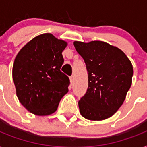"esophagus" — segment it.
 Masks as SVG:
<instances>
[{
  "label": "esophagus",
  "mask_w": 147,
  "mask_h": 147,
  "mask_svg": "<svg viewBox=\"0 0 147 147\" xmlns=\"http://www.w3.org/2000/svg\"><path fill=\"white\" fill-rule=\"evenodd\" d=\"M74 82H75V78H74V76H71V77H70V82H71V84H73Z\"/></svg>",
  "instance_id": "esophagus-1"
}]
</instances>
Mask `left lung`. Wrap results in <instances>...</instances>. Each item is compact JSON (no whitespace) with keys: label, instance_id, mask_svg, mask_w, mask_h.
I'll return each instance as SVG.
<instances>
[{"label":"left lung","instance_id":"8db88e82","mask_svg":"<svg viewBox=\"0 0 147 147\" xmlns=\"http://www.w3.org/2000/svg\"><path fill=\"white\" fill-rule=\"evenodd\" d=\"M84 59L88 88L78 102L82 116L92 121L107 119L116 113L131 88L133 66L123 51L101 40L74 41Z\"/></svg>","mask_w":147,"mask_h":147}]
</instances>
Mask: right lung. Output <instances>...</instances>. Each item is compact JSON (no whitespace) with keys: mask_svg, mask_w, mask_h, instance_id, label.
Here are the masks:
<instances>
[{"mask_svg":"<svg viewBox=\"0 0 147 147\" xmlns=\"http://www.w3.org/2000/svg\"><path fill=\"white\" fill-rule=\"evenodd\" d=\"M67 42L51 33L36 36L16 55L13 79L21 104L39 116L55 113L69 91V78L61 71Z\"/></svg>","mask_w":147,"mask_h":147,"instance_id":"add662e5","label":"right lung"}]
</instances>
